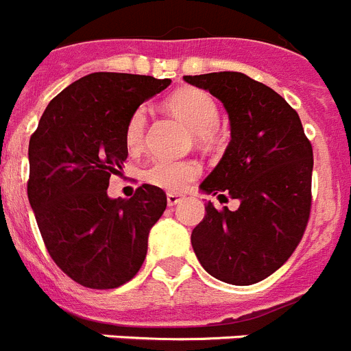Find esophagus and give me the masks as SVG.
Returning a JSON list of instances; mask_svg holds the SVG:
<instances>
[{"instance_id":"1","label":"esophagus","mask_w":351,"mask_h":351,"mask_svg":"<svg viewBox=\"0 0 351 351\" xmlns=\"http://www.w3.org/2000/svg\"><path fill=\"white\" fill-rule=\"evenodd\" d=\"M182 200H184V197H182V195H179V193H169V195H167V202H169L170 207L178 206V204L182 202Z\"/></svg>"}]
</instances>
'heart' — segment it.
<instances>
[{
	"instance_id": "obj_1",
	"label": "heart",
	"mask_w": 351,
	"mask_h": 351,
	"mask_svg": "<svg viewBox=\"0 0 351 351\" xmlns=\"http://www.w3.org/2000/svg\"><path fill=\"white\" fill-rule=\"evenodd\" d=\"M172 116L181 119L193 132L198 144L213 145L219 141V108L216 100L204 89L181 88L165 100ZM145 110H133L126 123L125 141L130 151H138L144 144ZM202 167L197 160H156L144 170V179L160 190L179 193L200 176Z\"/></svg>"
}]
</instances>
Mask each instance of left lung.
<instances>
[{
    "label": "left lung",
    "instance_id": "obj_1",
    "mask_svg": "<svg viewBox=\"0 0 351 351\" xmlns=\"http://www.w3.org/2000/svg\"><path fill=\"white\" fill-rule=\"evenodd\" d=\"M184 80L219 98L230 117V144L200 190L241 200L237 210L206 204L191 246L216 280L239 287L258 283L290 258L308 226L311 142L295 108L241 71Z\"/></svg>",
    "mask_w": 351,
    "mask_h": 351
}]
</instances>
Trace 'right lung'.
I'll list each match as a JSON object with an SVG mask.
<instances>
[{"mask_svg": "<svg viewBox=\"0 0 351 351\" xmlns=\"http://www.w3.org/2000/svg\"><path fill=\"white\" fill-rule=\"evenodd\" d=\"M170 79L96 71L52 98L29 138L27 198L43 244L68 278L93 290L125 285L141 271L165 191L142 184L128 200L108 198L110 176L128 158L133 110Z\"/></svg>", "mask_w": 351, "mask_h": 351, "instance_id": "right-lung-1", "label": "right lung"}]
</instances>
